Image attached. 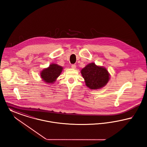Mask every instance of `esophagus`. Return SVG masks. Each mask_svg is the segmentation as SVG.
Listing matches in <instances>:
<instances>
[{
	"mask_svg": "<svg viewBox=\"0 0 147 147\" xmlns=\"http://www.w3.org/2000/svg\"><path fill=\"white\" fill-rule=\"evenodd\" d=\"M71 68L73 69H75L76 68V66L75 65H71Z\"/></svg>",
	"mask_w": 147,
	"mask_h": 147,
	"instance_id": "obj_1",
	"label": "esophagus"
}]
</instances>
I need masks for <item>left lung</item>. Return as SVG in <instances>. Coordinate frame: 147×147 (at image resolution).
<instances>
[{"label": "left lung", "instance_id": "8db88e82", "mask_svg": "<svg viewBox=\"0 0 147 147\" xmlns=\"http://www.w3.org/2000/svg\"><path fill=\"white\" fill-rule=\"evenodd\" d=\"M87 87L91 90H98L107 84L110 74L105 67L88 63L81 71Z\"/></svg>", "mask_w": 147, "mask_h": 147}]
</instances>
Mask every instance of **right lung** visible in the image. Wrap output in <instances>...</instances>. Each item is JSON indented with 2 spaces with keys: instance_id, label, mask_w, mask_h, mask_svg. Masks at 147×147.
<instances>
[{
  "instance_id": "right-lung-1",
  "label": "right lung",
  "mask_w": 147,
  "mask_h": 147,
  "mask_svg": "<svg viewBox=\"0 0 147 147\" xmlns=\"http://www.w3.org/2000/svg\"><path fill=\"white\" fill-rule=\"evenodd\" d=\"M63 67L56 64L51 63L47 68H45L40 72V77L45 84H54L56 79L62 72Z\"/></svg>"
}]
</instances>
